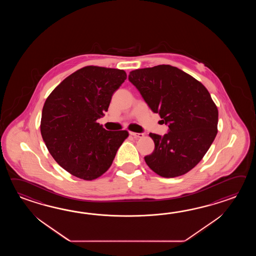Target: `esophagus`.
Wrapping results in <instances>:
<instances>
[{
  "mask_svg": "<svg viewBox=\"0 0 256 256\" xmlns=\"http://www.w3.org/2000/svg\"><path fill=\"white\" fill-rule=\"evenodd\" d=\"M130 134L134 137H137V138H142L144 137V134H138V132H130Z\"/></svg>",
  "mask_w": 256,
  "mask_h": 256,
  "instance_id": "1",
  "label": "esophagus"
}]
</instances>
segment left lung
<instances>
[{
  "label": "left lung",
  "instance_id": "left-lung-1",
  "mask_svg": "<svg viewBox=\"0 0 256 256\" xmlns=\"http://www.w3.org/2000/svg\"><path fill=\"white\" fill-rule=\"evenodd\" d=\"M130 80L168 132L150 134L154 152L147 166L163 178L188 173L200 162L218 132L217 106L202 82L170 65L130 71Z\"/></svg>",
  "mask_w": 256,
  "mask_h": 256
}]
</instances>
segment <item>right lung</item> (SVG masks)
I'll use <instances>...</instances> for the list:
<instances>
[{
	"label": "right lung",
	"instance_id": "add662e5",
	"mask_svg": "<svg viewBox=\"0 0 256 256\" xmlns=\"http://www.w3.org/2000/svg\"><path fill=\"white\" fill-rule=\"evenodd\" d=\"M126 78L122 70L87 66L66 78L46 100L40 124L44 142L56 162L78 178L104 174L129 136L97 122Z\"/></svg>",
	"mask_w": 256,
	"mask_h": 256
}]
</instances>
